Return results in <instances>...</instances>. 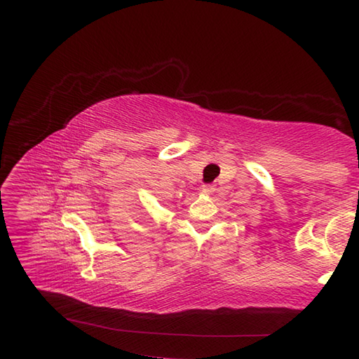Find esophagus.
<instances>
[{
  "mask_svg": "<svg viewBox=\"0 0 359 359\" xmlns=\"http://www.w3.org/2000/svg\"><path fill=\"white\" fill-rule=\"evenodd\" d=\"M202 191L205 193V194H212L216 191V187L215 185H203L202 187Z\"/></svg>",
  "mask_w": 359,
  "mask_h": 359,
  "instance_id": "esophagus-1",
  "label": "esophagus"
}]
</instances>
